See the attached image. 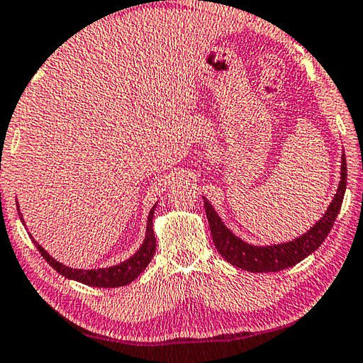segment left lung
<instances>
[{
    "label": "left lung",
    "instance_id": "obj_1",
    "mask_svg": "<svg viewBox=\"0 0 363 363\" xmlns=\"http://www.w3.org/2000/svg\"><path fill=\"white\" fill-rule=\"evenodd\" d=\"M341 182L337 186V191L333 198L331 204L326 209L325 216L313 225V227L296 240L289 242H281V245L273 246H252L249 242L242 241L241 238L233 235V231L225 227L222 218L213 209L212 204L204 199L206 216L209 220L211 233L213 245L217 251L220 252L222 257L228 264L238 267V269L252 272V273H265V272H280L289 267L296 265L301 260H304L307 255L315 252L322 246L325 238L328 236L330 230L333 228L337 213H340L344 193H346L347 183V165L346 156L342 154L341 157Z\"/></svg>",
    "mask_w": 363,
    "mask_h": 363
}]
</instances>
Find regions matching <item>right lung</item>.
Masks as SVG:
<instances>
[{"mask_svg":"<svg viewBox=\"0 0 363 363\" xmlns=\"http://www.w3.org/2000/svg\"><path fill=\"white\" fill-rule=\"evenodd\" d=\"M154 211H156V204L152 206V209L147 216V225H146V236L145 241H143L141 247L136 251L132 257L123 260V262L112 265V267H106V269H91V270H82V269H70L67 265H62L61 262H57L56 259H52L50 254H48L43 247H41L37 241L33 240V236L30 235L33 245L37 246L40 254L43 255V259L50 264L52 269H55L57 273H61L62 277L69 278V280H75L83 284H88V286H94V288H118V286H125V284L132 283L140 273L146 269L147 264L151 262L154 251H156V236H154L152 231V217H154ZM17 212H19V217L23 223L22 213L19 211V204H17ZM26 225V223H23Z\"/></svg>","mask_w":363,"mask_h":363,"instance_id":"add662e5","label":"right lung"}]
</instances>
